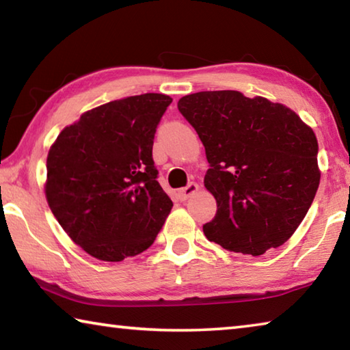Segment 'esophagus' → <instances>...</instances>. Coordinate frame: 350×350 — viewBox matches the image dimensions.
<instances>
[{"mask_svg":"<svg viewBox=\"0 0 350 350\" xmlns=\"http://www.w3.org/2000/svg\"><path fill=\"white\" fill-rule=\"evenodd\" d=\"M198 189H199V185L196 182H189L187 187H183L179 189V191H177V196H179L180 200H187L188 198H191L193 194L198 191Z\"/></svg>","mask_w":350,"mask_h":350,"instance_id":"34e87169","label":"esophagus"}]
</instances>
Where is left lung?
<instances>
[{"mask_svg": "<svg viewBox=\"0 0 350 350\" xmlns=\"http://www.w3.org/2000/svg\"><path fill=\"white\" fill-rule=\"evenodd\" d=\"M180 114L205 146V188L216 216L206 239L259 256L295 233L319 185L318 142L292 109L238 91L182 97Z\"/></svg>", "mask_w": 350, "mask_h": 350, "instance_id": "obj_1", "label": "left lung"}]
</instances>
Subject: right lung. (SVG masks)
Listing matches in <instances>:
<instances>
[{
    "label": "right lung",
    "instance_id": "add662e5",
    "mask_svg": "<svg viewBox=\"0 0 350 350\" xmlns=\"http://www.w3.org/2000/svg\"><path fill=\"white\" fill-rule=\"evenodd\" d=\"M173 98L114 100L66 126L47 154L46 198L64 232L100 260L150 247L173 202L157 182L152 144Z\"/></svg>",
    "mask_w": 350,
    "mask_h": 350
}]
</instances>
